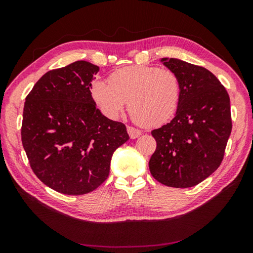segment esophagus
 <instances>
[{
    "mask_svg": "<svg viewBox=\"0 0 253 253\" xmlns=\"http://www.w3.org/2000/svg\"><path fill=\"white\" fill-rule=\"evenodd\" d=\"M127 131L128 134H129V137L132 139L137 138V137H139L140 135H142V130L137 129V128L135 127H131V126H127Z\"/></svg>",
    "mask_w": 253,
    "mask_h": 253,
    "instance_id": "34e87169",
    "label": "esophagus"
}]
</instances>
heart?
Wrapping results in <instances>:
<instances>
[{"instance_id":"heart-1","label":"heart","mask_w":253,"mask_h":253,"mask_svg":"<svg viewBox=\"0 0 253 253\" xmlns=\"http://www.w3.org/2000/svg\"><path fill=\"white\" fill-rule=\"evenodd\" d=\"M110 84L95 81L91 95L102 113L117 118L128 101V111L142 126H160L173 116L181 99L179 77L169 69L134 66L110 76Z\"/></svg>"}]
</instances>
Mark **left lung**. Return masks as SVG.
Returning <instances> with one entry per match:
<instances>
[{"label":"left lung","instance_id":"1","mask_svg":"<svg viewBox=\"0 0 253 253\" xmlns=\"http://www.w3.org/2000/svg\"><path fill=\"white\" fill-rule=\"evenodd\" d=\"M179 77L181 99L175 117L152 130L156 149L153 177L166 186L192 187L215 172L232 129L230 97L211 71L182 60L162 59Z\"/></svg>","mask_w":253,"mask_h":253}]
</instances>
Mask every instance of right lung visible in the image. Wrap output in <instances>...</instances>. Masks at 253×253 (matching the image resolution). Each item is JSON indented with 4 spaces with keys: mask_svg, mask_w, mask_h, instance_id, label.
Wrapping results in <instances>:
<instances>
[{
    "mask_svg": "<svg viewBox=\"0 0 253 253\" xmlns=\"http://www.w3.org/2000/svg\"><path fill=\"white\" fill-rule=\"evenodd\" d=\"M98 71L83 60L50 70L25 98L23 148L37 177L59 193L96 190L108 177L114 152L129 139L126 126L104 116L92 99Z\"/></svg>",
    "mask_w": 253,
    "mask_h": 253,
    "instance_id": "right-lung-1",
    "label": "right lung"
}]
</instances>
